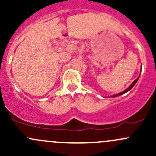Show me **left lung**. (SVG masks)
Instances as JSON below:
<instances>
[{
    "mask_svg": "<svg viewBox=\"0 0 156 156\" xmlns=\"http://www.w3.org/2000/svg\"><path fill=\"white\" fill-rule=\"evenodd\" d=\"M139 76H138V78H137V79H136V80H135V81H134V82H133V83H132V84H131V85H130V86H129V88H126V90H124V91H123L120 92V93H119V94H115V95H113V96H112V98H115V97H118V96H119V95H121V94H125V93H126V92H127V91H129V90H131V89H132V88H133V86H134V85H135V83H137V81H138V79H139Z\"/></svg>",
    "mask_w": 156,
    "mask_h": 156,
    "instance_id": "1",
    "label": "left lung"
}]
</instances>
